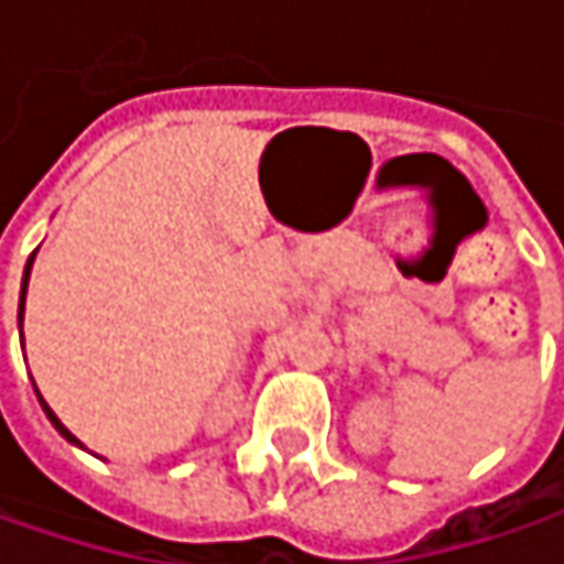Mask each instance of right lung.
Wrapping results in <instances>:
<instances>
[{
	"label": "right lung",
	"mask_w": 564,
	"mask_h": 564,
	"mask_svg": "<svg viewBox=\"0 0 564 564\" xmlns=\"http://www.w3.org/2000/svg\"><path fill=\"white\" fill-rule=\"evenodd\" d=\"M33 256H36V252H33ZM33 256H30L28 268H24V283H21V305H18V321H24V300H28V281H30V264H33ZM36 397H40V390H36ZM40 405H43V412H46V417H50V421H52V427H55V431H58L62 437L68 440V443H74V446H80V440L74 437L68 427H65V424H62V421L55 417V412H52L50 405H46V399H43V397H40Z\"/></svg>",
	"instance_id": "obj_1"
}]
</instances>
